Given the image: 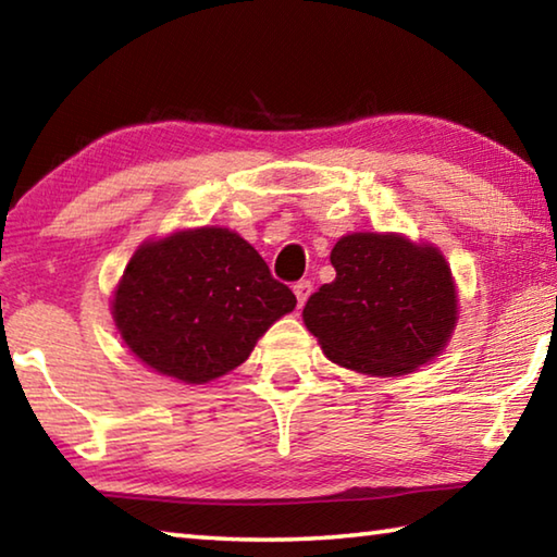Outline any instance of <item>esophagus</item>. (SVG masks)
Returning <instances> with one entry per match:
<instances>
[{"label": "esophagus", "instance_id": "34e87169", "mask_svg": "<svg viewBox=\"0 0 557 557\" xmlns=\"http://www.w3.org/2000/svg\"><path fill=\"white\" fill-rule=\"evenodd\" d=\"M292 289H295L297 301H299V307H301V305H305V301H307V297L312 295V282H309V280H299L297 285L292 287Z\"/></svg>", "mask_w": 557, "mask_h": 557}]
</instances>
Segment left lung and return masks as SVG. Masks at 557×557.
Listing matches in <instances>:
<instances>
[{
  "mask_svg": "<svg viewBox=\"0 0 557 557\" xmlns=\"http://www.w3.org/2000/svg\"><path fill=\"white\" fill-rule=\"evenodd\" d=\"M329 258L336 280L319 287L301 312L329 361L391 379L445 351L459 297L440 248L403 233H348Z\"/></svg>",
  "mask_w": 557,
  "mask_h": 557,
  "instance_id": "8db88e82",
  "label": "left lung"
}]
</instances>
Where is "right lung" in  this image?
I'll list each match as a JSON object with an SVG mask.
<instances>
[{
    "instance_id": "right-lung-1",
    "label": "right lung",
    "mask_w": 557,
    "mask_h": 557,
    "mask_svg": "<svg viewBox=\"0 0 557 557\" xmlns=\"http://www.w3.org/2000/svg\"><path fill=\"white\" fill-rule=\"evenodd\" d=\"M297 297L231 228L201 225L147 238L110 299L120 338L147 369L178 383L221 379Z\"/></svg>"
}]
</instances>
